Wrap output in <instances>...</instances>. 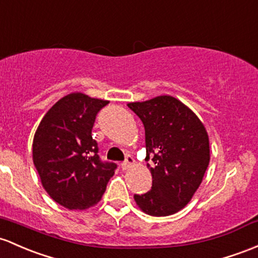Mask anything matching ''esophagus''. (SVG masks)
Instances as JSON below:
<instances>
[{"label": "esophagus", "mask_w": 258, "mask_h": 258, "mask_svg": "<svg viewBox=\"0 0 258 258\" xmlns=\"http://www.w3.org/2000/svg\"><path fill=\"white\" fill-rule=\"evenodd\" d=\"M135 163L136 161L134 159V157H132V155H127L126 160L121 164V168H122V170H128V169H131L132 166L135 165Z\"/></svg>", "instance_id": "esophagus-1"}]
</instances>
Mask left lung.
I'll list each match as a JSON object with an SVG mask.
<instances>
[{
    "instance_id": "obj_1",
    "label": "left lung",
    "mask_w": 258,
    "mask_h": 258,
    "mask_svg": "<svg viewBox=\"0 0 258 258\" xmlns=\"http://www.w3.org/2000/svg\"><path fill=\"white\" fill-rule=\"evenodd\" d=\"M146 131V160L152 155V189L135 195L136 205L153 217L177 213L192 200L207 170L211 153L207 130L179 99L160 95L128 103Z\"/></svg>"
}]
</instances>
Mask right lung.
<instances>
[{"label": "right lung", "instance_id": "add662e5", "mask_svg": "<svg viewBox=\"0 0 258 258\" xmlns=\"http://www.w3.org/2000/svg\"><path fill=\"white\" fill-rule=\"evenodd\" d=\"M109 103L83 93L61 98L45 114L33 140V161L42 187L58 205L84 211L103 197L116 164L99 159L92 128Z\"/></svg>", "mask_w": 258, "mask_h": 258}]
</instances>
